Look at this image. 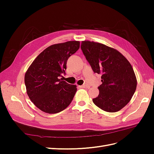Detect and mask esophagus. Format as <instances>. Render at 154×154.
Masks as SVG:
<instances>
[{"label":"esophagus","mask_w":154,"mask_h":154,"mask_svg":"<svg viewBox=\"0 0 154 154\" xmlns=\"http://www.w3.org/2000/svg\"><path fill=\"white\" fill-rule=\"evenodd\" d=\"M81 87H83V88H85V87L88 88V87H89L90 86H89V85H87V83H85V84H83V85H82Z\"/></svg>","instance_id":"34e87169"}]
</instances>
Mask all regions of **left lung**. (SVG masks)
<instances>
[{"mask_svg":"<svg viewBox=\"0 0 154 154\" xmlns=\"http://www.w3.org/2000/svg\"><path fill=\"white\" fill-rule=\"evenodd\" d=\"M82 52L94 72L101 75L100 94L92 100L101 109L115 112L131 100L137 87L134 69L123 54L104 44L83 41Z\"/></svg>","mask_w":154,"mask_h":154,"instance_id":"left-lung-1","label":"left lung"}]
</instances>
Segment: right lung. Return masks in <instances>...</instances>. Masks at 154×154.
<instances>
[{"label": "right lung", "mask_w": 154, "mask_h": 154, "mask_svg": "<svg viewBox=\"0 0 154 154\" xmlns=\"http://www.w3.org/2000/svg\"><path fill=\"white\" fill-rule=\"evenodd\" d=\"M80 48V42L49 46L34 60L25 74L27 94L34 105L49 114L58 113L71 103L76 85L60 79L66 74L68 58Z\"/></svg>", "instance_id": "right-lung-1"}]
</instances>
